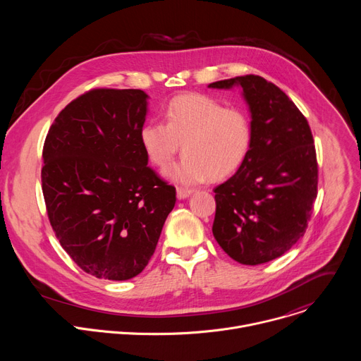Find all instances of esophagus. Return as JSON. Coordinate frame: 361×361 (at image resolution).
<instances>
[{
	"instance_id": "34e87169",
	"label": "esophagus",
	"mask_w": 361,
	"mask_h": 361,
	"mask_svg": "<svg viewBox=\"0 0 361 361\" xmlns=\"http://www.w3.org/2000/svg\"><path fill=\"white\" fill-rule=\"evenodd\" d=\"M191 194H192V190H190V188H184V187H178L177 188V197L180 200H184V198L190 197Z\"/></svg>"
}]
</instances>
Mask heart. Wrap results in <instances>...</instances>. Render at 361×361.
Returning a JSON list of instances; mask_svg holds the SVG:
<instances>
[{"label": "heart", "mask_w": 361, "mask_h": 361, "mask_svg": "<svg viewBox=\"0 0 361 361\" xmlns=\"http://www.w3.org/2000/svg\"><path fill=\"white\" fill-rule=\"evenodd\" d=\"M140 142L148 161L167 169L183 144L184 159L170 170V177L183 184H197L207 177L223 180L245 161L252 127L245 111L224 107L202 94L173 98L166 110V124L151 120L140 128Z\"/></svg>", "instance_id": "b5f03b06"}]
</instances>
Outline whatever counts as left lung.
I'll return each mask as SVG.
<instances>
[{
    "label": "left lung",
    "mask_w": 361,
    "mask_h": 361,
    "mask_svg": "<svg viewBox=\"0 0 361 361\" xmlns=\"http://www.w3.org/2000/svg\"><path fill=\"white\" fill-rule=\"evenodd\" d=\"M235 84L250 106L252 142L237 173L214 188L213 234L233 260L257 266L304 235L317 197L319 164L310 126L283 90L254 74L209 87Z\"/></svg>",
    "instance_id": "left-lung-1"
}]
</instances>
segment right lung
Listing matches in <instances>:
<instances>
[{"instance_id": "right-lung-1", "label": "right lung", "mask_w": 361, "mask_h": 361, "mask_svg": "<svg viewBox=\"0 0 361 361\" xmlns=\"http://www.w3.org/2000/svg\"><path fill=\"white\" fill-rule=\"evenodd\" d=\"M147 94L92 88L61 110L42 147L48 220L73 262L97 279L128 280L156 251L176 187L140 142Z\"/></svg>"}]
</instances>
